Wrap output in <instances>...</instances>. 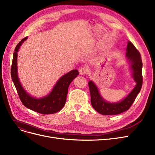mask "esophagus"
Returning <instances> with one entry per match:
<instances>
[{
	"instance_id": "obj_1",
	"label": "esophagus",
	"mask_w": 155,
	"mask_h": 155,
	"mask_svg": "<svg viewBox=\"0 0 155 155\" xmlns=\"http://www.w3.org/2000/svg\"><path fill=\"white\" fill-rule=\"evenodd\" d=\"M79 73L81 74H85L87 73V70L84 67H81L79 69Z\"/></svg>"
}]
</instances>
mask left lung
Returning <instances> with one entry per match:
<instances>
[{"mask_svg":"<svg viewBox=\"0 0 155 155\" xmlns=\"http://www.w3.org/2000/svg\"><path fill=\"white\" fill-rule=\"evenodd\" d=\"M126 56L130 62L132 77L137 84L124 99L117 103H108L102 98L93 81H89L88 83L91 105L95 110L102 115H117L128 110L140 91L143 80L142 59L139 51L133 43L130 41L128 43Z\"/></svg>","mask_w":155,"mask_h":155,"instance_id":"obj_1","label":"left lung"}]
</instances>
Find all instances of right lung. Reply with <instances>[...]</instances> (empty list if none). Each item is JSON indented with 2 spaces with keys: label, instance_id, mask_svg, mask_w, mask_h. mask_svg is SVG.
<instances>
[{
  "label": "right lung",
  "instance_id": "obj_1",
  "mask_svg": "<svg viewBox=\"0 0 155 155\" xmlns=\"http://www.w3.org/2000/svg\"><path fill=\"white\" fill-rule=\"evenodd\" d=\"M27 37L22 39L16 45L13 54L12 65L11 69V75L16 89L17 93L22 104L27 108L43 114H51L60 111L65 105L68 87L73 80L77 77L78 71L73 70L62 76L59 80L52 91L43 98L37 99L28 94L23 88L19 81L17 71V55L22 43L27 39Z\"/></svg>",
  "mask_w": 155,
  "mask_h": 155
}]
</instances>
